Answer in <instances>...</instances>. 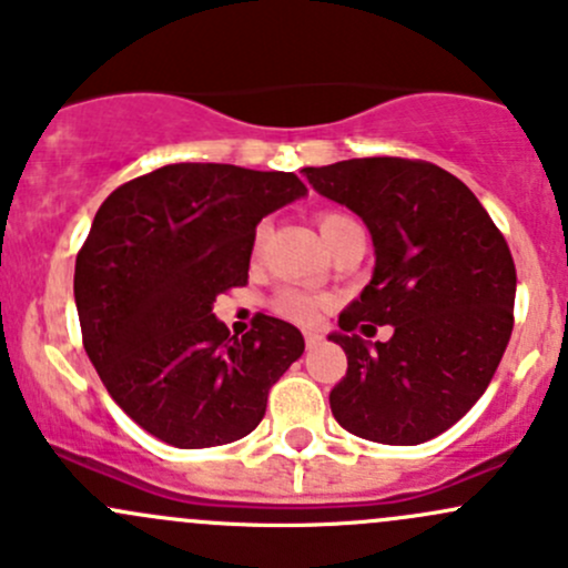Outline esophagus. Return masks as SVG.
I'll use <instances>...</instances> for the list:
<instances>
[{
	"instance_id": "34e87169",
	"label": "esophagus",
	"mask_w": 568,
	"mask_h": 568,
	"mask_svg": "<svg viewBox=\"0 0 568 568\" xmlns=\"http://www.w3.org/2000/svg\"><path fill=\"white\" fill-rule=\"evenodd\" d=\"M321 341H324V337L316 335V332H305V346H307V348L321 346Z\"/></svg>"
}]
</instances>
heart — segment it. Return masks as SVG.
I'll use <instances>...</instances> for the list:
<instances>
[{
  "label": "heart",
  "instance_id": "heart-1",
  "mask_svg": "<svg viewBox=\"0 0 568 568\" xmlns=\"http://www.w3.org/2000/svg\"><path fill=\"white\" fill-rule=\"evenodd\" d=\"M346 222H352V216L337 214V211H324V214L318 216V227L324 242L337 231V227L346 225ZM324 307H326L324 296L313 294V291L307 288H296V285H288V288L277 291V296L272 300V311L277 313V316H283L285 321H294V324H302V326L316 324Z\"/></svg>",
  "mask_w": 568,
  "mask_h": 568
}]
</instances>
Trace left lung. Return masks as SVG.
Returning <instances> with one entry per match:
<instances>
[{
  "mask_svg": "<svg viewBox=\"0 0 568 568\" xmlns=\"http://www.w3.org/2000/svg\"><path fill=\"white\" fill-rule=\"evenodd\" d=\"M318 194L363 216L376 266L329 335L346 376L329 406L371 443L420 445L448 432L484 395L514 329L511 250L473 192L420 159L374 156L305 168ZM394 324L374 347L354 328Z\"/></svg>",
  "mask_w": 568,
  "mask_h": 568,
  "instance_id": "8db88e82",
  "label": "left lung"
}]
</instances>
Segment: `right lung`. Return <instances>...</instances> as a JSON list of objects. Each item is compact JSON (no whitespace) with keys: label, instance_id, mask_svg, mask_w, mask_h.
<instances>
[{"label":"right lung","instance_id":"obj_1","mask_svg":"<svg viewBox=\"0 0 568 568\" xmlns=\"http://www.w3.org/2000/svg\"><path fill=\"white\" fill-rule=\"evenodd\" d=\"M305 192L294 173L168 164L101 203L73 274L84 352L114 404L162 443L247 437L305 352L288 321L257 313L236 337L211 313L247 283L257 222Z\"/></svg>","mask_w":568,"mask_h":568}]
</instances>
